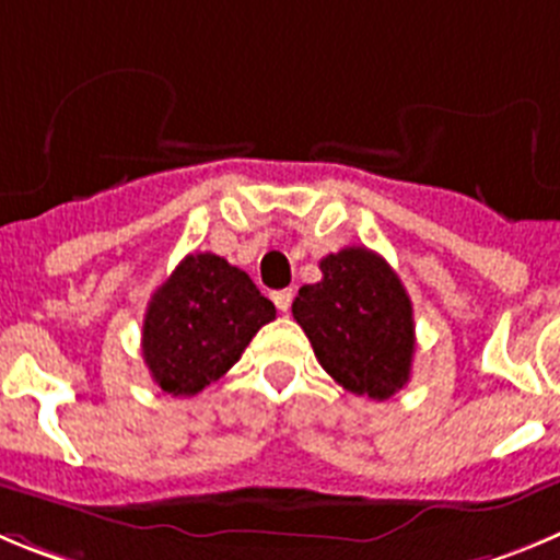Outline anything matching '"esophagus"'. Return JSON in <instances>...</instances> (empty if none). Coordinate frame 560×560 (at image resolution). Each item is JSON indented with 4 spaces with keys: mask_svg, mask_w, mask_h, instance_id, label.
Masks as SVG:
<instances>
[{
    "mask_svg": "<svg viewBox=\"0 0 560 560\" xmlns=\"http://www.w3.org/2000/svg\"><path fill=\"white\" fill-rule=\"evenodd\" d=\"M292 298H295V292H292V290H279V292H273L276 310H279V312H290Z\"/></svg>",
    "mask_w": 560,
    "mask_h": 560,
    "instance_id": "1",
    "label": "esophagus"
}]
</instances>
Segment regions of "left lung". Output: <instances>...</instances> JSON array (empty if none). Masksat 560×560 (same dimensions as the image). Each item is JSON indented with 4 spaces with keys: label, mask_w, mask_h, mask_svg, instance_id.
Masks as SVG:
<instances>
[{
    "label": "left lung",
    "mask_w": 560,
    "mask_h": 560,
    "mask_svg": "<svg viewBox=\"0 0 560 560\" xmlns=\"http://www.w3.org/2000/svg\"><path fill=\"white\" fill-rule=\"evenodd\" d=\"M323 279L304 284L292 317L317 362L337 384L373 400L409 384L415 312L406 287L384 256L353 245L320 259Z\"/></svg>",
    "instance_id": "1"
}]
</instances>
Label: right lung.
Returning a JSON list of instances; mask_svg holds the SVG:
<instances>
[{"label": "right lung", "instance_id": "right-lung-1", "mask_svg": "<svg viewBox=\"0 0 560 560\" xmlns=\"http://www.w3.org/2000/svg\"><path fill=\"white\" fill-rule=\"evenodd\" d=\"M270 320L276 306L245 270L218 254H187L145 310V368L162 392L190 398L221 378Z\"/></svg>", "mask_w": 560, "mask_h": 560}]
</instances>
